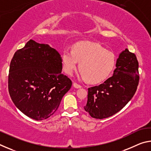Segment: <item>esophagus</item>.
Returning <instances> with one entry per match:
<instances>
[{"mask_svg": "<svg viewBox=\"0 0 151 151\" xmlns=\"http://www.w3.org/2000/svg\"><path fill=\"white\" fill-rule=\"evenodd\" d=\"M73 86L76 88H80L82 87L80 85H78V84H77L76 83H73Z\"/></svg>", "mask_w": 151, "mask_h": 151, "instance_id": "1", "label": "esophagus"}]
</instances>
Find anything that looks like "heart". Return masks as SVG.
Segmentation results:
<instances>
[{"mask_svg": "<svg viewBox=\"0 0 151 151\" xmlns=\"http://www.w3.org/2000/svg\"><path fill=\"white\" fill-rule=\"evenodd\" d=\"M79 62L82 77L90 83H99L108 77L116 64L113 52L106 50L98 43L78 42L73 50L66 48L62 55V65L65 72L72 75Z\"/></svg>", "mask_w": 151, "mask_h": 151, "instance_id": "heart-1", "label": "heart"}]
</instances>
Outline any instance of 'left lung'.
<instances>
[{"label": "left lung", "mask_w": 151, "mask_h": 151, "mask_svg": "<svg viewBox=\"0 0 151 151\" xmlns=\"http://www.w3.org/2000/svg\"><path fill=\"white\" fill-rule=\"evenodd\" d=\"M139 80L136 56L126 48L119 54L113 75L100 85L88 88L87 103L84 109L94 119L112 116L131 101Z\"/></svg>", "instance_id": "left-lung-1"}]
</instances>
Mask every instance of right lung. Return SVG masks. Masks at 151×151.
I'll list each match as a JSON object with an SVG mask.
<instances>
[{
	"label": "right lung",
	"instance_id": "1",
	"mask_svg": "<svg viewBox=\"0 0 151 151\" xmlns=\"http://www.w3.org/2000/svg\"><path fill=\"white\" fill-rule=\"evenodd\" d=\"M62 57L47 44L30 40L10 65L9 91L22 113L36 121L52 116L72 81L62 74Z\"/></svg>",
	"mask_w": 151,
	"mask_h": 151
}]
</instances>
